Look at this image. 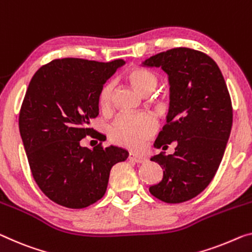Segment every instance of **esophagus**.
<instances>
[{
    "mask_svg": "<svg viewBox=\"0 0 252 252\" xmlns=\"http://www.w3.org/2000/svg\"><path fill=\"white\" fill-rule=\"evenodd\" d=\"M128 158H129L130 161L137 162V163H142V162H145L146 161V158L145 157L139 156V154H136V153H134V152H129Z\"/></svg>",
    "mask_w": 252,
    "mask_h": 252,
    "instance_id": "34e87169",
    "label": "esophagus"
}]
</instances>
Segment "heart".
<instances>
[{
  "label": "heart",
  "instance_id": "1",
  "mask_svg": "<svg viewBox=\"0 0 252 252\" xmlns=\"http://www.w3.org/2000/svg\"><path fill=\"white\" fill-rule=\"evenodd\" d=\"M126 80L139 94L148 96L156 90L158 76L153 72L142 67L130 68L126 73ZM114 84H104L99 94V104L102 109H108L111 104ZM156 130V122L149 115H122L111 124L109 136L116 144L130 149H139L146 139Z\"/></svg>",
  "mask_w": 252,
  "mask_h": 252
}]
</instances>
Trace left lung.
<instances>
[{"mask_svg":"<svg viewBox=\"0 0 252 252\" xmlns=\"http://www.w3.org/2000/svg\"><path fill=\"white\" fill-rule=\"evenodd\" d=\"M142 65L163 69L170 86L166 125L156 148L177 144L171 156L151 158L163 169V178L149 190L162 202L183 203L210 185L222 161L233 121L229 91L218 64L198 50L173 48Z\"/></svg>","mask_w":252,"mask_h":252,"instance_id":"obj_1","label":"left lung"}]
</instances>
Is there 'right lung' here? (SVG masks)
<instances>
[{"instance_id":"right-lung-1","label":"right lung","mask_w":252,"mask_h":252,"mask_svg":"<svg viewBox=\"0 0 252 252\" xmlns=\"http://www.w3.org/2000/svg\"><path fill=\"white\" fill-rule=\"evenodd\" d=\"M125 62L52 61L34 73L23 100L19 129L33 179L56 204L84 208L102 198L110 170L126 150L81 146L99 114V94Z\"/></svg>"}]
</instances>
